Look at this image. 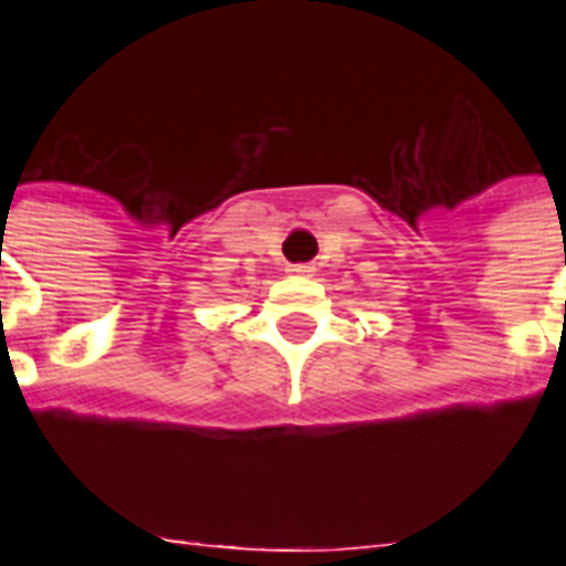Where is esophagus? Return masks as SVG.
Listing matches in <instances>:
<instances>
[{
	"instance_id": "1",
	"label": "esophagus",
	"mask_w": 566,
	"mask_h": 566,
	"mask_svg": "<svg viewBox=\"0 0 566 566\" xmlns=\"http://www.w3.org/2000/svg\"><path fill=\"white\" fill-rule=\"evenodd\" d=\"M291 273L293 275H311V273H314V266H311V264H293Z\"/></svg>"
}]
</instances>
